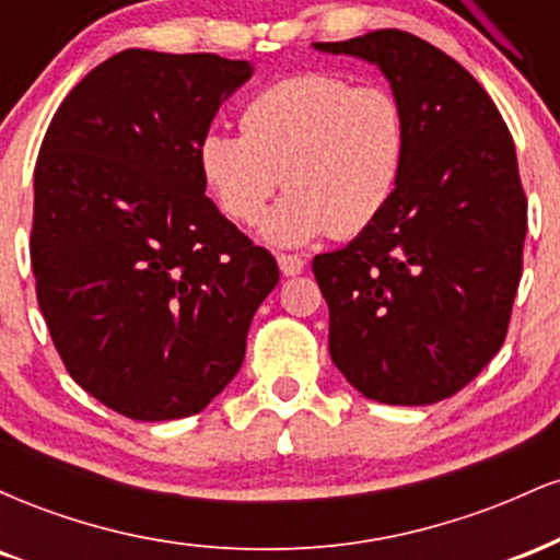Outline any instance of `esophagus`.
Segmentation results:
<instances>
[{
    "label": "esophagus",
    "instance_id": "esophagus-1",
    "mask_svg": "<svg viewBox=\"0 0 560 560\" xmlns=\"http://www.w3.org/2000/svg\"><path fill=\"white\" fill-rule=\"evenodd\" d=\"M276 260H279V268H281V273H284V276H300L302 268H305V260H302L300 255L281 253Z\"/></svg>",
    "mask_w": 560,
    "mask_h": 560
}]
</instances>
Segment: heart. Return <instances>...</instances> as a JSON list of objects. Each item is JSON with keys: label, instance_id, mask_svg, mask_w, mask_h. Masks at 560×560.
Returning <instances> with one entry per match:
<instances>
[{"label": "heart", "instance_id": "b5f03b06", "mask_svg": "<svg viewBox=\"0 0 560 560\" xmlns=\"http://www.w3.org/2000/svg\"><path fill=\"white\" fill-rule=\"evenodd\" d=\"M240 126L199 139V173L221 213L244 226L284 176L289 191L262 221L276 244L361 234L389 208L408 158L400 96L320 70L268 83L242 107Z\"/></svg>", "mask_w": 560, "mask_h": 560}]
</instances>
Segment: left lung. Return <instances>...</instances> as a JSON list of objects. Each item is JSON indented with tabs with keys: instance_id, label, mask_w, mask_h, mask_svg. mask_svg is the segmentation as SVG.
<instances>
[{
	"instance_id": "obj_1",
	"label": "left lung",
	"mask_w": 560,
	"mask_h": 560,
	"mask_svg": "<svg viewBox=\"0 0 560 560\" xmlns=\"http://www.w3.org/2000/svg\"><path fill=\"white\" fill-rule=\"evenodd\" d=\"M316 49L376 62L408 115L389 208L313 258L331 361L371 400L440 402L492 361L511 324L526 236L513 137L479 81L408 31Z\"/></svg>"
}]
</instances>
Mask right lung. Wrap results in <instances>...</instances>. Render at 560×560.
I'll return each instance as SVG.
<instances>
[{
    "label": "right lung",
    "instance_id": "right-lung-1",
    "mask_svg": "<svg viewBox=\"0 0 560 560\" xmlns=\"http://www.w3.org/2000/svg\"><path fill=\"white\" fill-rule=\"evenodd\" d=\"M247 60L126 49L75 83L34 173L36 300L68 374L133 421L195 416L242 369L279 266L205 197L197 147Z\"/></svg>",
    "mask_w": 560,
    "mask_h": 560
}]
</instances>
